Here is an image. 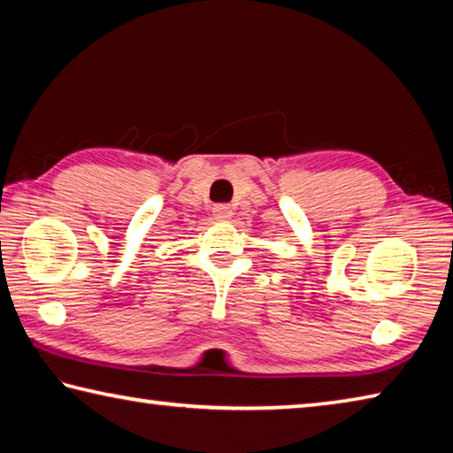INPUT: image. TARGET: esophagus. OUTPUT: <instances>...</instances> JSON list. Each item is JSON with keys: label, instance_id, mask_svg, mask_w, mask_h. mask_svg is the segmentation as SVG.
Here are the masks:
<instances>
[{"label": "esophagus", "instance_id": "obj_1", "mask_svg": "<svg viewBox=\"0 0 453 453\" xmlns=\"http://www.w3.org/2000/svg\"><path fill=\"white\" fill-rule=\"evenodd\" d=\"M212 214L217 219H231L233 217V206L226 204V203H220V204H214L212 206Z\"/></svg>", "mask_w": 453, "mask_h": 453}]
</instances>
